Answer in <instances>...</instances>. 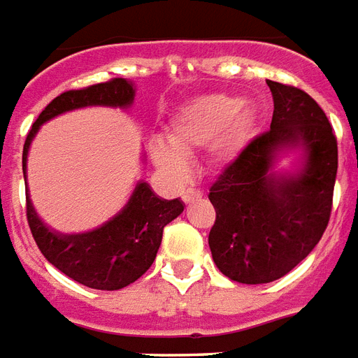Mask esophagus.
I'll return each instance as SVG.
<instances>
[{"label": "esophagus", "mask_w": 358, "mask_h": 358, "mask_svg": "<svg viewBox=\"0 0 358 358\" xmlns=\"http://www.w3.org/2000/svg\"><path fill=\"white\" fill-rule=\"evenodd\" d=\"M203 196V192L199 190V188H187V190H182V201L187 203V205H190V203L197 201L199 197Z\"/></svg>", "instance_id": "esophagus-1"}]
</instances>
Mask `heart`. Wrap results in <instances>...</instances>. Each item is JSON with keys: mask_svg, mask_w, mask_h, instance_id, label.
<instances>
[{"mask_svg": "<svg viewBox=\"0 0 358 358\" xmlns=\"http://www.w3.org/2000/svg\"><path fill=\"white\" fill-rule=\"evenodd\" d=\"M257 110L242 105V99L225 94H205L182 103L168 124L164 140L151 142V157L170 177L187 176L182 155H194L210 148V157L218 164L233 162L253 138Z\"/></svg>", "mask_w": 358, "mask_h": 358, "instance_id": "b5f03b06", "label": "heart"}]
</instances>
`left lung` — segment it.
Masks as SVG:
<instances>
[{"label": "left lung", "mask_w": 358, "mask_h": 358, "mask_svg": "<svg viewBox=\"0 0 358 358\" xmlns=\"http://www.w3.org/2000/svg\"><path fill=\"white\" fill-rule=\"evenodd\" d=\"M266 83L273 98L270 131L251 140L208 192L216 208L208 233L214 264L244 285L277 281L314 250L329 224L338 170L322 107L299 88ZM294 150L298 162L277 171Z\"/></svg>", "instance_id": "left-lung-1"}]
</instances>
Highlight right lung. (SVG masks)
<instances>
[{
	"label": "right lung",
	"instance_id": "add662e5",
	"mask_svg": "<svg viewBox=\"0 0 358 358\" xmlns=\"http://www.w3.org/2000/svg\"><path fill=\"white\" fill-rule=\"evenodd\" d=\"M136 87L127 79H113L57 96L40 113L24 144L22 168L27 179V155L40 127L55 116L85 107L129 108ZM144 161V155H142ZM27 196V222L42 255L73 281L96 290H120L150 270L161 248L162 231L185 210L177 199H162L145 181H138L124 207L99 227L85 233H59L44 224Z\"/></svg>",
	"mask_w": 358,
	"mask_h": 358
}]
</instances>
